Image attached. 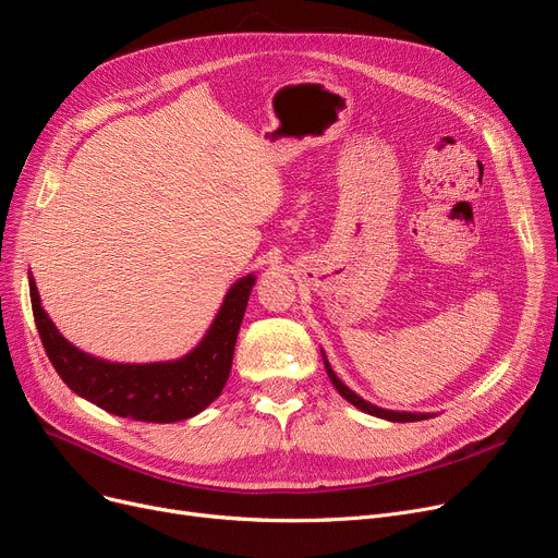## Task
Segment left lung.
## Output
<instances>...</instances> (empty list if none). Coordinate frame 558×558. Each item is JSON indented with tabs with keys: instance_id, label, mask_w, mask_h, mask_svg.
Here are the masks:
<instances>
[{
	"instance_id": "left-lung-1",
	"label": "left lung",
	"mask_w": 558,
	"mask_h": 558,
	"mask_svg": "<svg viewBox=\"0 0 558 558\" xmlns=\"http://www.w3.org/2000/svg\"><path fill=\"white\" fill-rule=\"evenodd\" d=\"M324 365H326V372H328V376H330L332 385L337 387V392L342 395L349 403H353V405H355V408H360V410H365V413H369V415H374V417L390 420V422H420V420H428V417H430V415H417V413H395V410L376 408V405L367 403L365 399H360L353 390H349V387L335 376V372H332V369H330V365H328V360H324Z\"/></svg>"
}]
</instances>
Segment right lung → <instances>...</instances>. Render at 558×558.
Masks as SVG:
<instances>
[{
  "label": "right lung",
  "mask_w": 558,
  "mask_h": 558,
  "mask_svg": "<svg viewBox=\"0 0 558 558\" xmlns=\"http://www.w3.org/2000/svg\"><path fill=\"white\" fill-rule=\"evenodd\" d=\"M253 284L255 276L232 284L205 339L189 355L155 365H118L75 349L45 314L34 278L29 294L43 349L72 392L118 417L171 424L198 415L221 395Z\"/></svg>",
  "instance_id": "right-lung-1"
}]
</instances>
